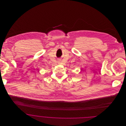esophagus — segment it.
<instances>
[{"mask_svg": "<svg viewBox=\"0 0 126 126\" xmlns=\"http://www.w3.org/2000/svg\"><path fill=\"white\" fill-rule=\"evenodd\" d=\"M58 62V63H59V64H60V62H61V60H59Z\"/></svg>", "mask_w": 126, "mask_h": 126, "instance_id": "1", "label": "esophagus"}]
</instances>
